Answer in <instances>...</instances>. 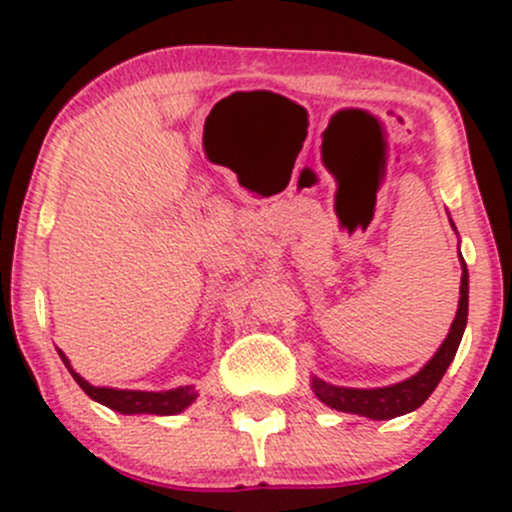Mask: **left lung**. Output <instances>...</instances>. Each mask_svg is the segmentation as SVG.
I'll use <instances>...</instances> for the list:
<instances>
[{
  "instance_id": "obj_1",
  "label": "left lung",
  "mask_w": 512,
  "mask_h": 512,
  "mask_svg": "<svg viewBox=\"0 0 512 512\" xmlns=\"http://www.w3.org/2000/svg\"><path fill=\"white\" fill-rule=\"evenodd\" d=\"M450 226L455 228L452 219H450ZM460 262H462V279H460V301H457L455 320H452L448 337L443 339V344L438 346L436 354H433L431 361H428L419 373L411 375L407 380H402V383L387 385V387H342V385L325 383V380L313 375V378H310V387H313L315 397L320 399L322 404H327L330 409L366 416V419H373V421L395 419V416L409 414V411L419 409L421 404L431 397V392L436 390L440 380H443L445 370H448L452 358L457 354V346L462 342L464 327H467L469 272H467V264L462 260V255H460Z\"/></svg>"
}]
</instances>
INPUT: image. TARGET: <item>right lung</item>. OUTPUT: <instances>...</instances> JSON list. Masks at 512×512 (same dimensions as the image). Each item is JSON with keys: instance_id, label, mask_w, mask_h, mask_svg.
<instances>
[{"instance_id": "right-lung-1", "label": "right lung", "mask_w": 512, "mask_h": 512, "mask_svg": "<svg viewBox=\"0 0 512 512\" xmlns=\"http://www.w3.org/2000/svg\"><path fill=\"white\" fill-rule=\"evenodd\" d=\"M57 354L64 361V366L69 368L72 378L79 383L81 390L86 392L93 402L103 404V407L120 411V414H156V416H173L180 414L190 407L197 399V392L192 385L175 387V390H163V392H144V390H117V387H96L88 380L81 378L79 373L72 368L69 358L57 349Z\"/></svg>"}]
</instances>
